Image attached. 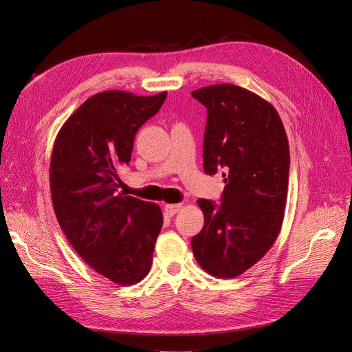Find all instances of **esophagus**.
<instances>
[{
  "label": "esophagus",
  "mask_w": 352,
  "mask_h": 352,
  "mask_svg": "<svg viewBox=\"0 0 352 352\" xmlns=\"http://www.w3.org/2000/svg\"><path fill=\"white\" fill-rule=\"evenodd\" d=\"M180 208H182V204H167V205H164V212H166V214H169V216H173L176 212H179L180 210Z\"/></svg>",
  "instance_id": "obj_1"
}]
</instances>
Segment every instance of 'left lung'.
I'll return each instance as SVG.
<instances>
[{
	"instance_id": "8db88e82",
	"label": "left lung",
	"mask_w": 352,
	"mask_h": 352,
	"mask_svg": "<svg viewBox=\"0 0 352 352\" xmlns=\"http://www.w3.org/2000/svg\"><path fill=\"white\" fill-rule=\"evenodd\" d=\"M208 109L204 170L223 169L222 204L199 199L205 225L192 238L197 263L217 278H235L275 243L283 221L289 144L275 107L235 85L192 91Z\"/></svg>"
}]
</instances>
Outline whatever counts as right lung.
I'll return each mask as SVG.
<instances>
[{"instance_id": "1", "label": "right lung", "mask_w": 352, "mask_h": 352, "mask_svg": "<svg viewBox=\"0 0 352 352\" xmlns=\"http://www.w3.org/2000/svg\"><path fill=\"white\" fill-rule=\"evenodd\" d=\"M166 96H91L61 126L50 160L53 208L64 235L97 274L123 287L148 274L163 213L156 204L119 193L117 172L129 164L138 130Z\"/></svg>"}]
</instances>
